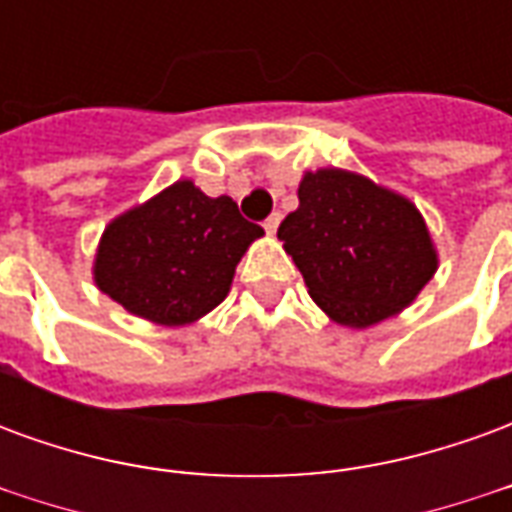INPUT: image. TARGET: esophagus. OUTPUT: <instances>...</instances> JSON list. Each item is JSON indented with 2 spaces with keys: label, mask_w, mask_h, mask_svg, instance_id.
<instances>
[{
  "label": "esophagus",
  "mask_w": 512,
  "mask_h": 512,
  "mask_svg": "<svg viewBox=\"0 0 512 512\" xmlns=\"http://www.w3.org/2000/svg\"><path fill=\"white\" fill-rule=\"evenodd\" d=\"M279 222H282V213H271V216H268V219H266V224H263V227H266V233L268 235L277 233Z\"/></svg>",
  "instance_id": "obj_1"
}]
</instances>
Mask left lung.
<instances>
[{
	"instance_id": "left-lung-1",
	"label": "left lung",
	"mask_w": 512,
	"mask_h": 512,
	"mask_svg": "<svg viewBox=\"0 0 512 512\" xmlns=\"http://www.w3.org/2000/svg\"><path fill=\"white\" fill-rule=\"evenodd\" d=\"M277 238L334 323L367 329L406 310L439 268L417 205L365 175L304 172Z\"/></svg>"
}]
</instances>
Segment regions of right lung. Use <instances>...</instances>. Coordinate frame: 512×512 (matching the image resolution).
I'll return each instance as SVG.
<instances>
[{
  "mask_svg": "<svg viewBox=\"0 0 512 512\" xmlns=\"http://www.w3.org/2000/svg\"><path fill=\"white\" fill-rule=\"evenodd\" d=\"M263 235L230 197H208L178 180L106 224L95 285L136 318L186 326L219 307L235 266Z\"/></svg>",
  "mask_w": 512,
  "mask_h": 512,
  "instance_id": "obj_1",
  "label": "right lung"
}]
</instances>
